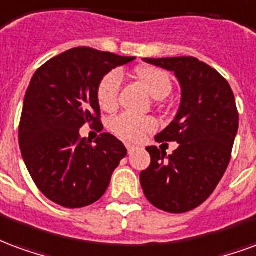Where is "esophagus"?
I'll return each instance as SVG.
<instances>
[{"instance_id": "esophagus-1", "label": "esophagus", "mask_w": 256, "mask_h": 256, "mask_svg": "<svg viewBox=\"0 0 256 256\" xmlns=\"http://www.w3.org/2000/svg\"><path fill=\"white\" fill-rule=\"evenodd\" d=\"M126 150H128V152H130V154L136 148V147L134 146V144H126Z\"/></svg>"}]
</instances>
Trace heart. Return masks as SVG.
<instances>
[{
  "mask_svg": "<svg viewBox=\"0 0 256 256\" xmlns=\"http://www.w3.org/2000/svg\"><path fill=\"white\" fill-rule=\"evenodd\" d=\"M136 76L144 84L154 98H165L172 91L170 76L164 69L156 66H142L136 70ZM122 76L118 70H112L105 74L96 88L98 104L104 110H113L118 104ZM110 130L126 142H139L147 132L156 130V121L150 117H136L130 113H122L110 121Z\"/></svg>",
  "mask_w": 256,
  "mask_h": 256,
  "instance_id": "1",
  "label": "heart"
}]
</instances>
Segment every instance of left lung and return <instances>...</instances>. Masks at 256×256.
<instances>
[{"label":"left lung","mask_w":256,"mask_h":256,"mask_svg":"<svg viewBox=\"0 0 256 256\" xmlns=\"http://www.w3.org/2000/svg\"><path fill=\"white\" fill-rule=\"evenodd\" d=\"M172 70L182 86V104L174 120L156 136L158 143L177 142L166 156L146 147L151 164L140 172L147 200L164 212L180 214L200 206L226 170L238 113L230 86L217 70L195 57L143 58Z\"/></svg>","instance_id":"8db88e82"}]
</instances>
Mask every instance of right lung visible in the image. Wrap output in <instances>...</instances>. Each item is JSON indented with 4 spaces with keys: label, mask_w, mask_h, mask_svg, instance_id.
<instances>
[{
    "label": "right lung",
    "mask_w": 256,
    "mask_h": 256,
    "mask_svg": "<svg viewBox=\"0 0 256 256\" xmlns=\"http://www.w3.org/2000/svg\"><path fill=\"white\" fill-rule=\"evenodd\" d=\"M109 52L74 48L44 62L34 74L18 126L22 156L39 191L66 208L102 198L112 174L126 156V146L108 132L95 146L79 130H102L96 88L112 69L134 61Z\"/></svg>",
    "instance_id": "add662e5"
}]
</instances>
